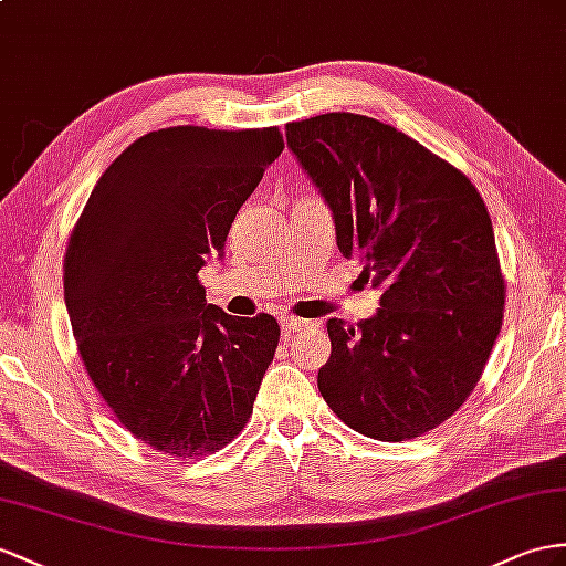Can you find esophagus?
<instances>
[{"mask_svg": "<svg viewBox=\"0 0 566 566\" xmlns=\"http://www.w3.org/2000/svg\"><path fill=\"white\" fill-rule=\"evenodd\" d=\"M280 327H282V335L284 337H292L294 332L308 327V321H301V317H292V315H284L280 321Z\"/></svg>", "mask_w": 566, "mask_h": 566, "instance_id": "esophagus-1", "label": "esophagus"}]
</instances>
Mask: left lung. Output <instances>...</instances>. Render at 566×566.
Masks as SVG:
<instances>
[{
    "mask_svg": "<svg viewBox=\"0 0 566 566\" xmlns=\"http://www.w3.org/2000/svg\"><path fill=\"white\" fill-rule=\"evenodd\" d=\"M286 148L329 208L342 255L382 289L358 327L327 321L321 395L366 438H418L467 401L500 335L504 280L485 202L459 169L360 114L286 124Z\"/></svg>",
    "mask_w": 566,
    "mask_h": 566,
    "instance_id": "8db88e82",
    "label": "left lung"
}]
</instances>
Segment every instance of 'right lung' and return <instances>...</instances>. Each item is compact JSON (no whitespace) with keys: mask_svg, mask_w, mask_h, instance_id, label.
Listing matches in <instances>:
<instances>
[{"mask_svg":"<svg viewBox=\"0 0 566 566\" xmlns=\"http://www.w3.org/2000/svg\"><path fill=\"white\" fill-rule=\"evenodd\" d=\"M277 128H159L95 184L64 258L78 352L122 426L174 457L229 444L253 413L280 325L227 315L198 272L280 157Z\"/></svg>","mask_w":566,"mask_h":566,"instance_id":"obj_1","label":"right lung"}]
</instances>
